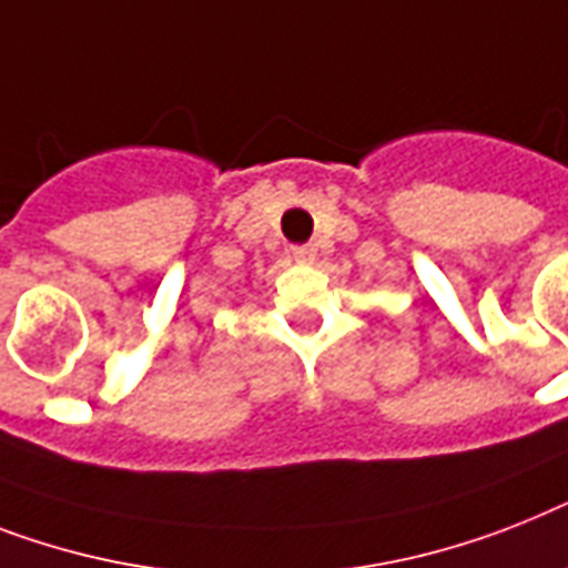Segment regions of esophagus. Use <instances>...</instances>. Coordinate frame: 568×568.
I'll return each instance as SVG.
<instances>
[{
  "mask_svg": "<svg viewBox=\"0 0 568 568\" xmlns=\"http://www.w3.org/2000/svg\"><path fill=\"white\" fill-rule=\"evenodd\" d=\"M292 256L300 262V265H312L317 256L315 244H300V247H292Z\"/></svg>",
  "mask_w": 568,
  "mask_h": 568,
  "instance_id": "34e87169",
  "label": "esophagus"
}]
</instances>
